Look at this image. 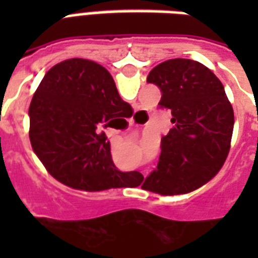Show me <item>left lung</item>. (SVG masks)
I'll list each match as a JSON object with an SVG mask.
<instances>
[{
	"label": "left lung",
	"instance_id": "left-lung-1",
	"mask_svg": "<svg viewBox=\"0 0 258 258\" xmlns=\"http://www.w3.org/2000/svg\"><path fill=\"white\" fill-rule=\"evenodd\" d=\"M147 82L162 91L159 104L171 111L172 128L142 187L162 196L194 191L213 179L230 150L234 112L220 79L188 58H171L150 71Z\"/></svg>",
	"mask_w": 258,
	"mask_h": 258
}]
</instances>
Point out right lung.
Returning <instances> with one entry per match:
<instances>
[{
  "label": "right lung",
  "instance_id": "add662e5",
  "mask_svg": "<svg viewBox=\"0 0 258 258\" xmlns=\"http://www.w3.org/2000/svg\"><path fill=\"white\" fill-rule=\"evenodd\" d=\"M109 72L87 58H68L42 78L29 105L32 149L50 175L72 188L100 191L138 183L142 175L115 167L100 125L123 109Z\"/></svg>",
  "mask_w": 258,
  "mask_h": 258
}]
</instances>
